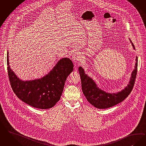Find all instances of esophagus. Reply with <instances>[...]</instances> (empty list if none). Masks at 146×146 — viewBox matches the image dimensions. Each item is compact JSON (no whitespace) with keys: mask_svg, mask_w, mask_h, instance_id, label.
<instances>
[{"mask_svg":"<svg viewBox=\"0 0 146 146\" xmlns=\"http://www.w3.org/2000/svg\"><path fill=\"white\" fill-rule=\"evenodd\" d=\"M72 59L73 60V61L74 62H78L80 60V56L79 55V54L78 52H76L74 53L72 56Z\"/></svg>","mask_w":146,"mask_h":146,"instance_id":"obj_1","label":"esophagus"}]
</instances>
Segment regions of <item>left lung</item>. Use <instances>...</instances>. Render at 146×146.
<instances>
[{
    "label": "left lung",
    "mask_w": 146,
    "mask_h": 146,
    "mask_svg": "<svg viewBox=\"0 0 146 146\" xmlns=\"http://www.w3.org/2000/svg\"><path fill=\"white\" fill-rule=\"evenodd\" d=\"M130 41L135 49L134 45ZM136 61L134 70L131 74L128 85L124 90L117 94H108L99 89L92 79L85 74L82 67H79V72L82 82V91L88 101L98 109L109 108L122 102L128 96L134 88L137 72V57H136Z\"/></svg>",
    "instance_id": "left-lung-1"
}]
</instances>
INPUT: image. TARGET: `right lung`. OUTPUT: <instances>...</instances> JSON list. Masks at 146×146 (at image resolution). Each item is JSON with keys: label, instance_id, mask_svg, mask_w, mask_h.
I'll list each match as a JSON object with an SVG mask.
<instances>
[{"label": "right lung", "instance_id": "1", "mask_svg": "<svg viewBox=\"0 0 146 146\" xmlns=\"http://www.w3.org/2000/svg\"><path fill=\"white\" fill-rule=\"evenodd\" d=\"M7 54V68L9 81L15 94L24 103L38 109L53 107L60 99L65 81L73 70L69 58L60 60L47 76L40 79L23 82L11 70Z\"/></svg>", "mask_w": 146, "mask_h": 146}]
</instances>
